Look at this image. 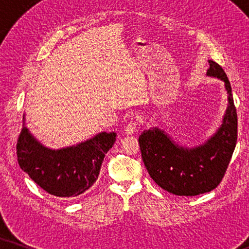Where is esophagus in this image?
<instances>
[{
    "label": "esophagus",
    "mask_w": 249,
    "mask_h": 249,
    "mask_svg": "<svg viewBox=\"0 0 249 249\" xmlns=\"http://www.w3.org/2000/svg\"><path fill=\"white\" fill-rule=\"evenodd\" d=\"M138 128H139V124L137 121H130V122H128V124L125 125V129H124V131L127 132V134H134V132H136L138 130Z\"/></svg>",
    "instance_id": "esophagus-1"
}]
</instances>
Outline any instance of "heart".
<instances>
[{
	"label": "heart",
	"instance_id": "1",
	"mask_svg": "<svg viewBox=\"0 0 249 249\" xmlns=\"http://www.w3.org/2000/svg\"><path fill=\"white\" fill-rule=\"evenodd\" d=\"M98 110H100V112H103V110H104V107H103V104H101L100 107H98Z\"/></svg>",
	"mask_w": 249,
	"mask_h": 249
}]
</instances>
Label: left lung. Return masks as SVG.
<instances>
[{"label": "left lung", "mask_w": 249, "mask_h": 249, "mask_svg": "<svg viewBox=\"0 0 249 249\" xmlns=\"http://www.w3.org/2000/svg\"><path fill=\"white\" fill-rule=\"evenodd\" d=\"M207 74L226 83L229 107L223 124L206 144L181 148L158 128L139 136L142 159L151 178L177 196H197L215 189L222 181L237 144L238 119L231 86L220 64L209 61Z\"/></svg>", "instance_id": "1"}]
</instances>
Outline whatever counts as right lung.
<instances>
[{
    "instance_id": "right-lung-1",
    "label": "right lung",
    "mask_w": 249,
    "mask_h": 249,
    "mask_svg": "<svg viewBox=\"0 0 249 249\" xmlns=\"http://www.w3.org/2000/svg\"><path fill=\"white\" fill-rule=\"evenodd\" d=\"M115 142L114 132L59 151L44 147L23 127L17 142L19 166L50 195L71 198L96 182L104 156Z\"/></svg>"
}]
</instances>
